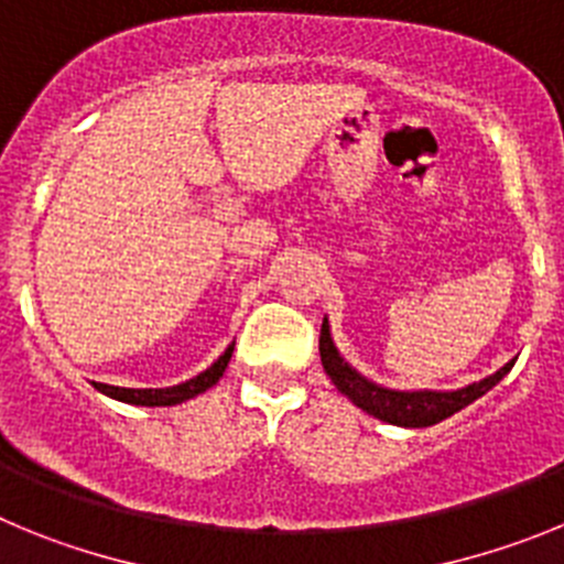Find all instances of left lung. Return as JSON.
Returning <instances> with one entry per match:
<instances>
[{"instance_id": "1", "label": "left lung", "mask_w": 564, "mask_h": 564, "mask_svg": "<svg viewBox=\"0 0 564 564\" xmlns=\"http://www.w3.org/2000/svg\"><path fill=\"white\" fill-rule=\"evenodd\" d=\"M318 352H322V367H325V372L330 376V381L336 383V390L341 392V395L350 398L356 406H361L364 412H370L378 421L395 423V426H410V430H421V426H432V423L446 421L449 415L460 412L463 406H468L471 401L486 395V392L491 390V387H497V383L508 376V370L514 367V361H508L502 370L495 372V376H488L482 378V381L468 383L463 390L452 392L387 390V387H378V383L367 381L361 372L352 370L350 364L338 356L336 344H333L330 338L327 318L322 322Z\"/></svg>"}]
</instances>
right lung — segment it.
Segmentation results:
<instances>
[{"instance_id": "1", "label": "right lung", "mask_w": 564, "mask_h": 564, "mask_svg": "<svg viewBox=\"0 0 564 564\" xmlns=\"http://www.w3.org/2000/svg\"><path fill=\"white\" fill-rule=\"evenodd\" d=\"M231 352L234 344L212 364V367H208V370H203L200 376L188 378V381L177 383V387H166V390H127V387H109V383H96V390L115 398V401L134 403V406H174V403H183L188 401V398L200 395V392H206L208 387H214V383L220 381L228 361H231Z\"/></svg>"}]
</instances>
